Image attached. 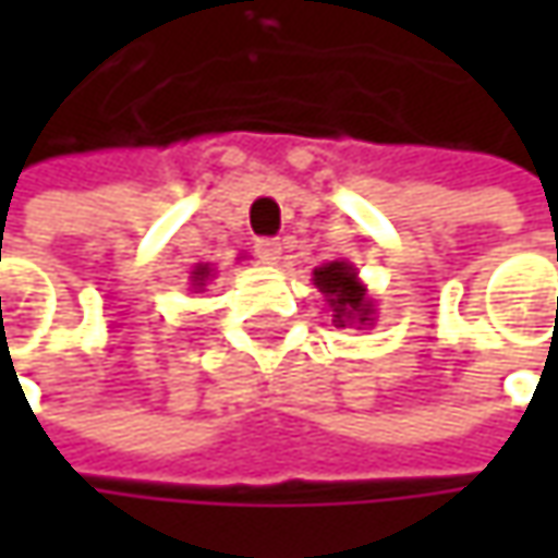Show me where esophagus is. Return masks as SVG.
<instances>
[{"mask_svg":"<svg viewBox=\"0 0 558 558\" xmlns=\"http://www.w3.org/2000/svg\"><path fill=\"white\" fill-rule=\"evenodd\" d=\"M254 254H257L264 264H276L279 254H282V245H279L276 239H257V242H254Z\"/></svg>","mask_w":558,"mask_h":558,"instance_id":"esophagus-1","label":"esophagus"}]
</instances>
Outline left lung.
Segmentation results:
<instances>
[{"label":"left lung","instance_id":"8db88e82","mask_svg":"<svg viewBox=\"0 0 558 558\" xmlns=\"http://www.w3.org/2000/svg\"><path fill=\"white\" fill-rule=\"evenodd\" d=\"M313 286L326 294L332 307L335 326H369L373 323V301L366 298V286L356 279V269L348 260H332L326 267L313 269Z\"/></svg>","mask_w":558,"mask_h":558}]
</instances>
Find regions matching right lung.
<instances>
[{
  "label": "right lung",
  "instance_id": "right-lung-1",
  "mask_svg": "<svg viewBox=\"0 0 558 558\" xmlns=\"http://www.w3.org/2000/svg\"><path fill=\"white\" fill-rule=\"evenodd\" d=\"M207 279H210V267H207V264H198L195 272H192V286H198V289H202Z\"/></svg>",
  "mask_w": 558,
  "mask_h": 558
}]
</instances>
